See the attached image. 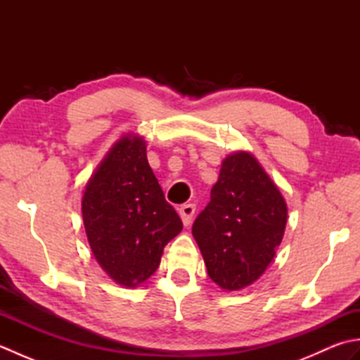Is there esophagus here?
Segmentation results:
<instances>
[{"instance_id": "1", "label": "esophagus", "mask_w": 360, "mask_h": 360, "mask_svg": "<svg viewBox=\"0 0 360 360\" xmlns=\"http://www.w3.org/2000/svg\"><path fill=\"white\" fill-rule=\"evenodd\" d=\"M195 204H184L181 205V207L178 209L179 212V217L182 219V223H184V226H190V223L193 221V215H195Z\"/></svg>"}]
</instances>
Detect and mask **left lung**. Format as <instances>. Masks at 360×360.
Instances as JSON below:
<instances>
[{
  "label": "left lung",
  "instance_id": "left-lung-1",
  "mask_svg": "<svg viewBox=\"0 0 360 360\" xmlns=\"http://www.w3.org/2000/svg\"><path fill=\"white\" fill-rule=\"evenodd\" d=\"M286 219V202L258 160L246 151L227 156L192 227L209 277L227 290L252 285L274 259Z\"/></svg>",
  "mask_w": 360,
  "mask_h": 360
}]
</instances>
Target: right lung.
Here are the masks:
<instances>
[{
  "mask_svg": "<svg viewBox=\"0 0 360 360\" xmlns=\"http://www.w3.org/2000/svg\"><path fill=\"white\" fill-rule=\"evenodd\" d=\"M147 145L124 136L98 165L82 200L83 224L102 269L122 286L136 288L156 272L165 244L182 221L147 160Z\"/></svg>",
  "mask_w": 360,
  "mask_h": 360,
  "instance_id": "obj_1",
  "label": "right lung"
}]
</instances>
